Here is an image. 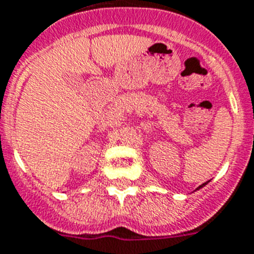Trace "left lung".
Here are the masks:
<instances>
[{"instance_id":"left-lung-1","label":"left lung","mask_w":254,"mask_h":254,"mask_svg":"<svg viewBox=\"0 0 254 254\" xmlns=\"http://www.w3.org/2000/svg\"><path fill=\"white\" fill-rule=\"evenodd\" d=\"M206 183H208V182L203 183V185H200V186H199V187H197V189H196V190H199V189H201V187H204V186H205V185H206Z\"/></svg>"}]
</instances>
